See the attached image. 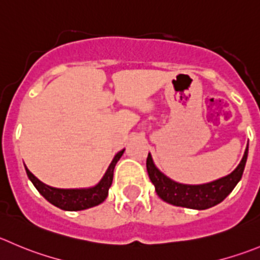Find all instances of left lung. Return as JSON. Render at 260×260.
Instances as JSON below:
<instances>
[{
  "label": "left lung",
  "mask_w": 260,
  "mask_h": 260,
  "mask_svg": "<svg viewBox=\"0 0 260 260\" xmlns=\"http://www.w3.org/2000/svg\"><path fill=\"white\" fill-rule=\"evenodd\" d=\"M246 158H248V147L244 152L240 164L233 173L215 181L201 184V185H186L169 179L153 165L150 153L146 160V168L151 181L155 185L156 193L161 200L178 207L207 210L222 202L233 191L243 175Z\"/></svg>",
  "instance_id": "8db88e82"
}]
</instances>
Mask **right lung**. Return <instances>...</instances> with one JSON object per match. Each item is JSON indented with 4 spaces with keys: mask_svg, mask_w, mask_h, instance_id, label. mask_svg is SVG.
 Listing matches in <instances>:
<instances>
[{
    "mask_svg": "<svg viewBox=\"0 0 260 260\" xmlns=\"http://www.w3.org/2000/svg\"><path fill=\"white\" fill-rule=\"evenodd\" d=\"M123 152H124V150L119 151V152L115 155V157L113 158L112 164L109 165L107 173L103 176L102 180L99 181V184H96V185L89 189L52 188V186L45 185V184L42 183L39 179L35 178V176L27 170L26 166H25V170H26L27 176H29V179L31 180V183L34 184L35 188L38 189V191L42 194L48 202H50L53 206L60 208V210L81 211L90 207H94V206H98L102 202H104L105 198L108 197V190H109L110 185H112L115 164L118 162V160H119L120 156L123 155Z\"/></svg>",
    "mask_w": 260,
    "mask_h": 260,
    "instance_id": "1",
    "label": "right lung"
}]
</instances>
